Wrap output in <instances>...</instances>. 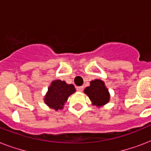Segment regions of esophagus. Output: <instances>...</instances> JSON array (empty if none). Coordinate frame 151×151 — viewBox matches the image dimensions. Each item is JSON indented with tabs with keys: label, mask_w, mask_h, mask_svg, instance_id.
Listing matches in <instances>:
<instances>
[{
	"label": "esophagus",
	"mask_w": 151,
	"mask_h": 151,
	"mask_svg": "<svg viewBox=\"0 0 151 151\" xmlns=\"http://www.w3.org/2000/svg\"><path fill=\"white\" fill-rule=\"evenodd\" d=\"M77 90H78V92H82L83 90H84V87L83 86H78V87H77Z\"/></svg>",
	"instance_id": "34e87169"
}]
</instances>
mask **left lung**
I'll use <instances>...</instances> for the list:
<instances>
[{"label": "left lung", "instance_id": "obj_1", "mask_svg": "<svg viewBox=\"0 0 151 151\" xmlns=\"http://www.w3.org/2000/svg\"><path fill=\"white\" fill-rule=\"evenodd\" d=\"M85 93L89 97L92 102V105L97 106L107 103L110 99V95L107 88L105 87L104 82L101 80L92 81L90 86L85 89Z\"/></svg>", "mask_w": 151, "mask_h": 151}]
</instances>
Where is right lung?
Masks as SVG:
<instances>
[{
    "instance_id": "add662e5",
    "label": "right lung",
    "mask_w": 151,
    "mask_h": 151,
    "mask_svg": "<svg viewBox=\"0 0 151 151\" xmlns=\"http://www.w3.org/2000/svg\"><path fill=\"white\" fill-rule=\"evenodd\" d=\"M75 92L73 85H67L65 81L56 80L52 81L45 97V103L52 109H63L68 97Z\"/></svg>"
}]
</instances>
